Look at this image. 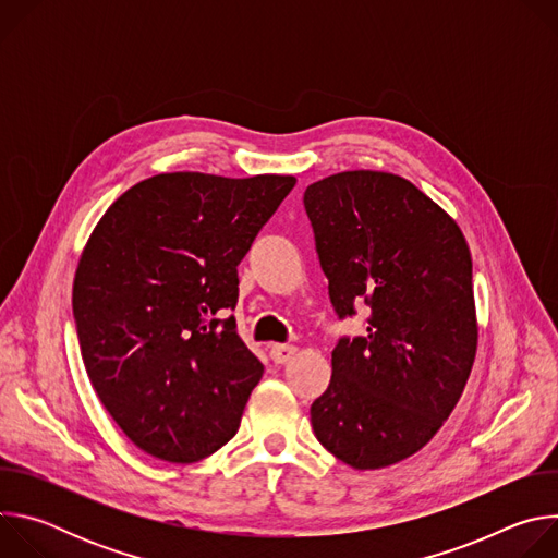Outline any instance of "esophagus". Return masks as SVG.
I'll use <instances>...</instances> for the list:
<instances>
[{
    "label": "esophagus",
    "instance_id": "1",
    "mask_svg": "<svg viewBox=\"0 0 558 558\" xmlns=\"http://www.w3.org/2000/svg\"><path fill=\"white\" fill-rule=\"evenodd\" d=\"M295 347H291V344H274L271 347V351H269V355H271V360L276 362V364H287L293 355H295Z\"/></svg>",
    "mask_w": 558,
    "mask_h": 558
}]
</instances>
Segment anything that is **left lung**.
Segmentation results:
<instances>
[{
  "mask_svg": "<svg viewBox=\"0 0 558 558\" xmlns=\"http://www.w3.org/2000/svg\"><path fill=\"white\" fill-rule=\"evenodd\" d=\"M304 209L338 315L371 308L366 336L333 349L311 426L347 465L386 468L437 435L472 371L470 250L452 216L388 172L327 177L306 187Z\"/></svg>",
  "mask_w": 558,
  "mask_h": 558,
  "instance_id": "left-lung-1",
  "label": "left lung"
}]
</instances>
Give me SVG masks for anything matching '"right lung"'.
I'll use <instances>...</instances> for the list:
<instances>
[{"label":"right lung","mask_w":558,"mask_h":558,"mask_svg":"<svg viewBox=\"0 0 558 558\" xmlns=\"http://www.w3.org/2000/svg\"><path fill=\"white\" fill-rule=\"evenodd\" d=\"M293 185L156 174L93 229L72 284L78 347L101 404L143 452L194 463L241 426L265 366L225 313L235 267Z\"/></svg>","instance_id":"right-lung-1"}]
</instances>
